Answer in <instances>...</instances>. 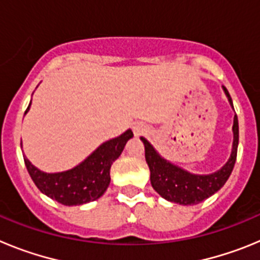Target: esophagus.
Instances as JSON below:
<instances>
[{"label":"esophagus","instance_id":"obj_1","mask_svg":"<svg viewBox=\"0 0 260 260\" xmlns=\"http://www.w3.org/2000/svg\"><path fill=\"white\" fill-rule=\"evenodd\" d=\"M146 130H147L146 126H144L142 122H135L134 125H133V132H134L135 137H139V135H142L144 132H146Z\"/></svg>","mask_w":260,"mask_h":260}]
</instances>
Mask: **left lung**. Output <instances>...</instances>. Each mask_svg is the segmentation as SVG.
Masks as SVG:
<instances>
[{
	"label": "left lung",
	"mask_w": 260,
	"mask_h": 260,
	"mask_svg": "<svg viewBox=\"0 0 260 260\" xmlns=\"http://www.w3.org/2000/svg\"><path fill=\"white\" fill-rule=\"evenodd\" d=\"M225 95L228 98L231 107L233 102L228 89L222 86ZM233 146L228 161L225 162L219 171L211 174H194L185 171L178 165L168 161L167 158L160 156V153L153 148L152 144L146 138L141 137L146 150V161L151 172V185L158 195L173 203L182 206H191L210 198L211 195L219 191L225 182L228 181L234 162L237 158L238 148V118L234 116L233 119Z\"/></svg>",
	"instance_id": "obj_1"
}]
</instances>
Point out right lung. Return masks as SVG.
Returning a JSON list of instances; mask_svg holds the SVG:
<instances>
[{
	"label": "right lung",
	"instance_id": "obj_1",
	"mask_svg": "<svg viewBox=\"0 0 260 260\" xmlns=\"http://www.w3.org/2000/svg\"><path fill=\"white\" fill-rule=\"evenodd\" d=\"M133 137L134 134L128 128L119 137L100 144L80 164L65 172L47 173L36 168L26 156L23 157L32 181L43 194L63 206H80L96 201L107 191L110 183V167Z\"/></svg>",
	"mask_w": 260,
	"mask_h": 260
}]
</instances>
